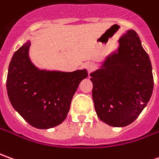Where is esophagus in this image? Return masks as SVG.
<instances>
[{
	"label": "esophagus",
	"mask_w": 159,
	"mask_h": 159,
	"mask_svg": "<svg viewBox=\"0 0 159 159\" xmlns=\"http://www.w3.org/2000/svg\"><path fill=\"white\" fill-rule=\"evenodd\" d=\"M84 67H85V69H87V71H88V73H89V74L91 73L94 69H96V65H95L93 62H86L84 64Z\"/></svg>",
	"instance_id": "obj_1"
}]
</instances>
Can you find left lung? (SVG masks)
Here are the masks:
<instances>
[{
	"label": "left lung",
	"mask_w": 159,
	"mask_h": 159,
	"mask_svg": "<svg viewBox=\"0 0 159 159\" xmlns=\"http://www.w3.org/2000/svg\"><path fill=\"white\" fill-rule=\"evenodd\" d=\"M119 44L117 52L90 75L98 117L112 127L134 122L150 101L154 86L151 60L137 33L128 30Z\"/></svg>",
	"instance_id": "left-lung-1"
}]
</instances>
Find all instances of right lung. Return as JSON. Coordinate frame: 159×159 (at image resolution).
I'll use <instances>...</instances> for the list:
<instances>
[{"label":"right lung","instance_id":"1","mask_svg":"<svg viewBox=\"0 0 159 159\" xmlns=\"http://www.w3.org/2000/svg\"><path fill=\"white\" fill-rule=\"evenodd\" d=\"M28 41L15 52L8 67L7 91L12 107L30 126L47 129L67 118L75 90L88 76L74 72L40 70L29 58Z\"/></svg>","mask_w":159,"mask_h":159}]
</instances>
